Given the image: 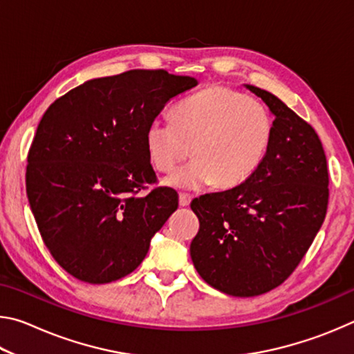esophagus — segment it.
I'll return each instance as SVG.
<instances>
[{
  "label": "esophagus",
  "mask_w": 354,
  "mask_h": 354,
  "mask_svg": "<svg viewBox=\"0 0 354 354\" xmlns=\"http://www.w3.org/2000/svg\"><path fill=\"white\" fill-rule=\"evenodd\" d=\"M190 201H192V196L189 194H179V206L181 207L189 206Z\"/></svg>",
  "instance_id": "34e87169"
}]
</instances>
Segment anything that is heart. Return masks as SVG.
<instances>
[{"label": "heart", "mask_w": 354, "mask_h": 354, "mask_svg": "<svg viewBox=\"0 0 354 354\" xmlns=\"http://www.w3.org/2000/svg\"><path fill=\"white\" fill-rule=\"evenodd\" d=\"M173 120L156 117L145 128V148L158 171H170V187L196 190L214 184L232 189L254 175L273 140V117L257 101L227 87L214 86L175 104Z\"/></svg>", "instance_id": "1"}]
</instances>
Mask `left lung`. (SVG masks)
Masks as SVG:
<instances>
[{
    "mask_svg": "<svg viewBox=\"0 0 354 354\" xmlns=\"http://www.w3.org/2000/svg\"><path fill=\"white\" fill-rule=\"evenodd\" d=\"M245 87L273 113V140L248 181L192 200L200 231L192 262L214 289L256 297L290 277L322 227L328 207V167L310 124L273 93Z\"/></svg>",
    "mask_w": 354,
    "mask_h": 354,
    "instance_id": "obj_1",
    "label": "left lung"
}]
</instances>
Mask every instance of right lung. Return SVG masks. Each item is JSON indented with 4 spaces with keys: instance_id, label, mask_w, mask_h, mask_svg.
Segmentation results:
<instances>
[{
    "instance_id": "1",
    "label": "right lung",
    "mask_w": 354,
    "mask_h": 354,
    "mask_svg": "<svg viewBox=\"0 0 354 354\" xmlns=\"http://www.w3.org/2000/svg\"><path fill=\"white\" fill-rule=\"evenodd\" d=\"M196 84L165 70H131L86 81L44 113L28 154L26 194L46 248L71 277L112 283L145 259L178 209L173 189L139 195L156 183L145 128Z\"/></svg>"
}]
</instances>
